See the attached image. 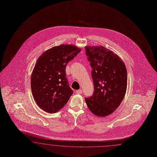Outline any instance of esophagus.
<instances>
[{
    "mask_svg": "<svg viewBox=\"0 0 157 157\" xmlns=\"http://www.w3.org/2000/svg\"><path fill=\"white\" fill-rule=\"evenodd\" d=\"M76 93L78 94H81L82 93V90H78L76 91Z\"/></svg>",
    "mask_w": 157,
    "mask_h": 157,
    "instance_id": "1",
    "label": "esophagus"
}]
</instances>
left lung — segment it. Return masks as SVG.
Wrapping results in <instances>:
<instances>
[{
    "label": "left lung",
    "instance_id": "obj_1",
    "mask_svg": "<svg viewBox=\"0 0 157 157\" xmlns=\"http://www.w3.org/2000/svg\"><path fill=\"white\" fill-rule=\"evenodd\" d=\"M93 70L94 91L85 98L90 111L98 117L112 114L123 101L127 85V69L123 60L102 46L85 47Z\"/></svg>",
    "mask_w": 157,
    "mask_h": 157
}]
</instances>
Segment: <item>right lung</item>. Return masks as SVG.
Instances as JSON below:
<instances>
[{"label": "right lung", "mask_w": 157, "mask_h": 157, "mask_svg": "<svg viewBox=\"0 0 157 157\" xmlns=\"http://www.w3.org/2000/svg\"><path fill=\"white\" fill-rule=\"evenodd\" d=\"M81 48L61 44L43 52L39 57L31 76L34 100L43 110L55 113L63 108L73 94L66 74L67 64Z\"/></svg>", "instance_id": "obj_1"}]
</instances>
